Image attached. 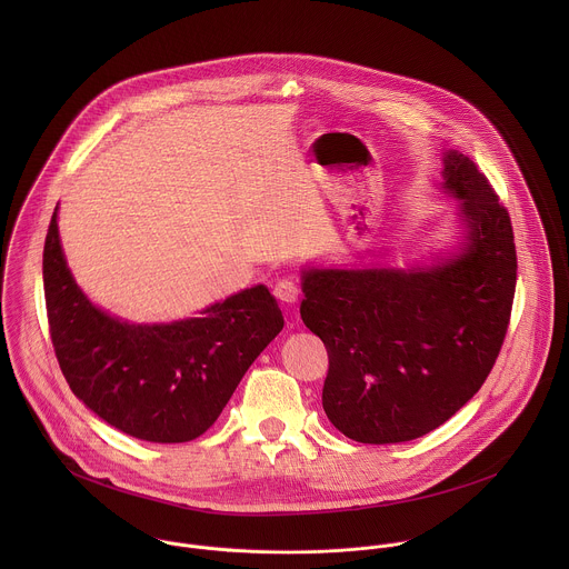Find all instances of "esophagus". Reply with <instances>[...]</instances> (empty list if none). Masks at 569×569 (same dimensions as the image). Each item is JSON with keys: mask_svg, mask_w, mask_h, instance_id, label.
<instances>
[{"mask_svg": "<svg viewBox=\"0 0 569 569\" xmlns=\"http://www.w3.org/2000/svg\"><path fill=\"white\" fill-rule=\"evenodd\" d=\"M273 296L282 302V305H289V307H293L296 302H298V298H300V289H298V284L293 282V280H280L276 287H273Z\"/></svg>", "mask_w": 569, "mask_h": 569, "instance_id": "esophagus-1", "label": "esophagus"}]
</instances>
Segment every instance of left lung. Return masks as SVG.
I'll return each instance as SVG.
<instances>
[{"mask_svg": "<svg viewBox=\"0 0 569 569\" xmlns=\"http://www.w3.org/2000/svg\"><path fill=\"white\" fill-rule=\"evenodd\" d=\"M465 243L411 269H305L300 316L325 341L322 406L350 440L388 445L447 422L487 381L517 282L508 210L471 158L445 153Z\"/></svg>", "mask_w": 569, "mask_h": 569, "instance_id": "left-lung-1", "label": "left lung"}]
</instances>
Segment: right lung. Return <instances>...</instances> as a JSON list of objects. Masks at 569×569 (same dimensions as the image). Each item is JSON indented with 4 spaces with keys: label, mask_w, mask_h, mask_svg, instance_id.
<instances>
[{
    "label": "right lung",
    "mask_w": 569,
    "mask_h": 569,
    "mask_svg": "<svg viewBox=\"0 0 569 569\" xmlns=\"http://www.w3.org/2000/svg\"><path fill=\"white\" fill-rule=\"evenodd\" d=\"M43 289L52 346L72 392L111 427L149 442L206 433L284 326L262 284L181 322L129 325L107 316L68 269L57 210L43 247Z\"/></svg>",
    "instance_id": "add662e5"
}]
</instances>
